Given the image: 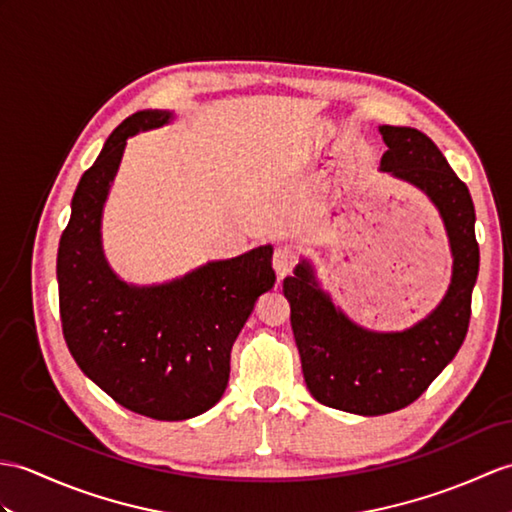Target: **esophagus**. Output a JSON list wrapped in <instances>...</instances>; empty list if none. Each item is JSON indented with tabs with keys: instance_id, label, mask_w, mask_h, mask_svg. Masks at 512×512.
Listing matches in <instances>:
<instances>
[{
	"instance_id": "obj_1",
	"label": "esophagus",
	"mask_w": 512,
	"mask_h": 512,
	"mask_svg": "<svg viewBox=\"0 0 512 512\" xmlns=\"http://www.w3.org/2000/svg\"><path fill=\"white\" fill-rule=\"evenodd\" d=\"M294 264H296L294 257L288 251H281V248H279V251H275V257H272V266H275L279 279H283L285 275H290Z\"/></svg>"
}]
</instances>
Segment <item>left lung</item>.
Returning <instances> with one entry per match:
<instances>
[{
	"label": "left lung",
	"mask_w": 512,
	"mask_h": 512,
	"mask_svg": "<svg viewBox=\"0 0 512 512\" xmlns=\"http://www.w3.org/2000/svg\"><path fill=\"white\" fill-rule=\"evenodd\" d=\"M388 150L382 172L401 178L434 202L449 237L451 283L436 310L406 331H371L355 325L320 290L303 259L283 279L290 323L305 384L323 406L377 417L410 406L456 358L467 336L471 292L480 268L475 209L467 185L443 152L417 128L379 126Z\"/></svg>",
	"instance_id": "8db88e82"
}]
</instances>
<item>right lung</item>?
<instances>
[{
    "mask_svg": "<svg viewBox=\"0 0 512 512\" xmlns=\"http://www.w3.org/2000/svg\"><path fill=\"white\" fill-rule=\"evenodd\" d=\"M170 120V111H139L106 139L71 198L56 277L63 336L80 371L128 410L185 421L224 395L233 342L277 277L270 244L161 285H130L106 264L102 209L126 139Z\"/></svg>",
    "mask_w": 512,
    "mask_h": 512,
    "instance_id": "1",
    "label": "right lung"
}]
</instances>
